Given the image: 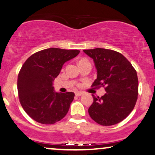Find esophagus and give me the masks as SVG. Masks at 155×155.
Instances as JSON below:
<instances>
[{
    "mask_svg": "<svg viewBox=\"0 0 155 155\" xmlns=\"http://www.w3.org/2000/svg\"><path fill=\"white\" fill-rule=\"evenodd\" d=\"M83 94V93L82 92H80V91H76L75 93V95L76 97H81V96Z\"/></svg>",
    "mask_w": 155,
    "mask_h": 155,
    "instance_id": "1",
    "label": "esophagus"
}]
</instances>
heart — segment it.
Returning <instances> with one entry per match:
<instances>
[{
    "label": "heart",
    "instance_id": "b5f03b06",
    "mask_svg": "<svg viewBox=\"0 0 155 155\" xmlns=\"http://www.w3.org/2000/svg\"><path fill=\"white\" fill-rule=\"evenodd\" d=\"M84 61H87V59H81V60L79 61V63H80V62H84Z\"/></svg>",
    "mask_w": 155,
    "mask_h": 155
}]
</instances>
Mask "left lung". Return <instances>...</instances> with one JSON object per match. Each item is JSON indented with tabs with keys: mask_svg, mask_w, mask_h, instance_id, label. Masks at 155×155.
Returning <instances> with one entry per match:
<instances>
[{
	"mask_svg": "<svg viewBox=\"0 0 155 155\" xmlns=\"http://www.w3.org/2000/svg\"><path fill=\"white\" fill-rule=\"evenodd\" d=\"M94 62L97 78L92 87H105L101 97L93 96L89 108L91 118L103 126H111L126 118L137 100L138 78L136 70L120 53L97 48L83 50Z\"/></svg>",
	"mask_w": 155,
	"mask_h": 155,
	"instance_id": "left-lung-1",
	"label": "left lung"
}]
</instances>
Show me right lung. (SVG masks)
Instances as JSON below:
<instances>
[{
    "mask_svg": "<svg viewBox=\"0 0 155 155\" xmlns=\"http://www.w3.org/2000/svg\"><path fill=\"white\" fill-rule=\"evenodd\" d=\"M79 50L50 48L36 52L25 61L18 76V92L23 109L31 118L44 124L62 119L74 100V92L54 91L53 81L62 66Z\"/></svg>",
    "mask_w": 155,
    "mask_h": 155,
    "instance_id": "add662e5",
    "label": "right lung"
}]
</instances>
